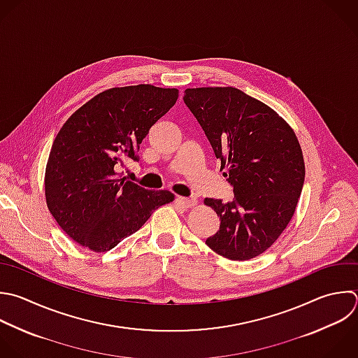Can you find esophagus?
<instances>
[{
	"mask_svg": "<svg viewBox=\"0 0 358 358\" xmlns=\"http://www.w3.org/2000/svg\"><path fill=\"white\" fill-rule=\"evenodd\" d=\"M178 203L183 207V208H192L197 204V200L196 199H187V197H178Z\"/></svg>",
	"mask_w": 358,
	"mask_h": 358,
	"instance_id": "obj_1",
	"label": "esophagus"
}]
</instances>
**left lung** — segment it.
<instances>
[{"label": "left lung", "instance_id": "8db88e82", "mask_svg": "<svg viewBox=\"0 0 358 358\" xmlns=\"http://www.w3.org/2000/svg\"><path fill=\"white\" fill-rule=\"evenodd\" d=\"M185 103L203 127L235 199H204L220 215L207 246L229 260L267 250L291 221L305 179L292 127L266 103L232 87L187 88Z\"/></svg>", "mask_w": 358, "mask_h": 358}]
</instances>
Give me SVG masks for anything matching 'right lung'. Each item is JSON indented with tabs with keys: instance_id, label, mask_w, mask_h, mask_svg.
Returning <instances> with one entry per match:
<instances>
[{
	"instance_id": "1",
	"label": "right lung",
	"mask_w": 358,
	"mask_h": 358,
	"mask_svg": "<svg viewBox=\"0 0 358 358\" xmlns=\"http://www.w3.org/2000/svg\"><path fill=\"white\" fill-rule=\"evenodd\" d=\"M176 88L151 84L106 90L76 110L52 145L46 173L48 207L60 228L96 253L137 232L169 190H147L117 172L178 101Z\"/></svg>"
}]
</instances>
